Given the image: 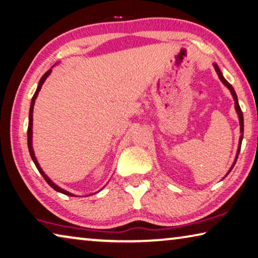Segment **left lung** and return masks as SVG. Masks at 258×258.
Returning a JSON list of instances; mask_svg holds the SVG:
<instances>
[{
  "label": "left lung",
  "mask_w": 258,
  "mask_h": 258,
  "mask_svg": "<svg viewBox=\"0 0 258 258\" xmlns=\"http://www.w3.org/2000/svg\"><path fill=\"white\" fill-rule=\"evenodd\" d=\"M213 67H214V69H215V72H217V74H218V76H219V79H220L221 82L224 83L225 86L228 88L229 91H230V94H232V96H233V99H234V102H235V110H236V112H237V116H239V120H240V132H241V137H240V141H239V148H237V153H236L235 161H234V163H233L232 168H230V169H229V171L227 172V175H228L229 172H230V170H232V169H233V167L235 166V163H236V160H237V156H239V153H240V149H241L242 139H243V114H242L241 107H240V105H239V101H237V96H236V92H235V90H234V88H233L232 86H230V84L227 82V80H226V79L224 78V75H222V73H221V71H220V68L218 67V64H217V63H213ZM227 175H226V176H227Z\"/></svg>",
  "instance_id": "left-lung-1"
}]
</instances>
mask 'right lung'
I'll return each instance as SVG.
<instances>
[{"instance_id": "1", "label": "right lung", "mask_w": 258, "mask_h": 258, "mask_svg": "<svg viewBox=\"0 0 258 258\" xmlns=\"http://www.w3.org/2000/svg\"><path fill=\"white\" fill-rule=\"evenodd\" d=\"M55 64H57V63H55ZM51 73H52V68H51V69H48V71L46 72L43 76H41V79H40V81H39V83H38L37 90H36V92H34V95H33L32 99H31V105H30V111H29L28 147H29V152H30L31 159H32V161H33V162H34V164H36V167H37V169H38V171L40 172L41 176H43V177L45 178L46 182L48 183V185L51 186V187H53V189H54L55 191L60 192V194H63V195H66V196H72V197H75V195H73V194H71V192H68V191H66V190H64V189H62V187H60L59 185H56V184H55L54 182H52V179L49 178L48 176L45 174V172L43 171V169H41V167L39 166V163H38V161H37V157H36V155H34L33 147H32V121H33V106H34V102H36V98H37V96H38V94H39V91H40V89H41V87H43V84H44V82H45V80L48 78V75L51 74Z\"/></svg>"}]
</instances>
